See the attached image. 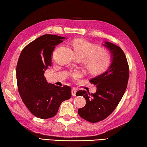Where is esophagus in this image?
<instances>
[{
	"label": "esophagus",
	"mask_w": 147,
	"mask_h": 147,
	"mask_svg": "<svg viewBox=\"0 0 147 147\" xmlns=\"http://www.w3.org/2000/svg\"><path fill=\"white\" fill-rule=\"evenodd\" d=\"M76 92H77V89L76 88H72V89H71V95H72V96H76Z\"/></svg>",
	"instance_id": "34e87169"
}]
</instances>
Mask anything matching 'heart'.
<instances>
[{"instance_id": "heart-1", "label": "heart", "mask_w": 147, "mask_h": 147, "mask_svg": "<svg viewBox=\"0 0 147 147\" xmlns=\"http://www.w3.org/2000/svg\"><path fill=\"white\" fill-rule=\"evenodd\" d=\"M73 48L77 57L84 59L86 68L90 74H99L109 66L110 57L105 48H96L94 44L83 39L74 40Z\"/></svg>"}]
</instances>
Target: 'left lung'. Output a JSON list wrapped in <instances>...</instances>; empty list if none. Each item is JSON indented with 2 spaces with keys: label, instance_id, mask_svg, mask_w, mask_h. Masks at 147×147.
<instances>
[{
  "label": "left lung",
  "instance_id": "1",
  "mask_svg": "<svg viewBox=\"0 0 147 147\" xmlns=\"http://www.w3.org/2000/svg\"><path fill=\"white\" fill-rule=\"evenodd\" d=\"M111 54V63L106 71L90 79L96 85V92L79 90L76 96H83L86 105L78 110L84 119L96 123L105 119L115 109L124 95L129 77L127 57L122 49L112 42L102 44Z\"/></svg>",
  "mask_w": 147,
  "mask_h": 147
}]
</instances>
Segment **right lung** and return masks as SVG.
<instances>
[{
  "label": "right lung",
  "instance_id": "1",
  "mask_svg": "<svg viewBox=\"0 0 147 147\" xmlns=\"http://www.w3.org/2000/svg\"><path fill=\"white\" fill-rule=\"evenodd\" d=\"M65 37L46 34L36 38L20 53L17 64L18 90L23 102L40 119L55 116L61 102L71 96V88L48 83L45 71L51 65L55 46Z\"/></svg>",
  "mask_w": 147,
  "mask_h": 147
}]
</instances>
